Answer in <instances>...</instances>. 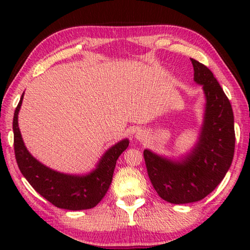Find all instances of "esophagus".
Here are the masks:
<instances>
[{
	"instance_id": "esophagus-1",
	"label": "esophagus",
	"mask_w": 250,
	"mask_h": 250,
	"mask_svg": "<svg viewBox=\"0 0 250 250\" xmlns=\"http://www.w3.org/2000/svg\"><path fill=\"white\" fill-rule=\"evenodd\" d=\"M135 139L141 142L146 141V139H148V132L145 131V129H139L135 134Z\"/></svg>"
}]
</instances>
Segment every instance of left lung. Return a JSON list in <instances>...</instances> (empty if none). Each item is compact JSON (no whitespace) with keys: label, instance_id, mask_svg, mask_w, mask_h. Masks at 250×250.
Instances as JSON below:
<instances>
[{"label":"left lung","instance_id":"obj_1","mask_svg":"<svg viewBox=\"0 0 250 250\" xmlns=\"http://www.w3.org/2000/svg\"><path fill=\"white\" fill-rule=\"evenodd\" d=\"M193 81L205 94L203 124L189 151L167 157L146 149V170L160 198L170 204L196 203L208 196L230 168L234 153V118L230 101L211 71L191 59Z\"/></svg>","mask_w":250,"mask_h":250}]
</instances>
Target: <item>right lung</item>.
<instances>
[{
	"instance_id": "add662e5",
	"label": "right lung",
	"mask_w": 250,
	"mask_h": 250,
	"mask_svg": "<svg viewBox=\"0 0 250 250\" xmlns=\"http://www.w3.org/2000/svg\"><path fill=\"white\" fill-rule=\"evenodd\" d=\"M23 94L25 92L13 116L15 153L20 172L36 192L54 206L68 210L90 209L97 206L110 187L116 163L123 151L127 149L128 139H123L111 146L91 172L85 174L58 172L39 162L26 148L18 125Z\"/></svg>"
}]
</instances>
